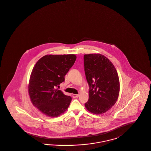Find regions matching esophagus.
Wrapping results in <instances>:
<instances>
[{
    "label": "esophagus",
    "instance_id": "obj_1",
    "mask_svg": "<svg viewBox=\"0 0 151 151\" xmlns=\"http://www.w3.org/2000/svg\"><path fill=\"white\" fill-rule=\"evenodd\" d=\"M78 94H73V98H78Z\"/></svg>",
    "mask_w": 151,
    "mask_h": 151
}]
</instances>
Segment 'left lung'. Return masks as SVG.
I'll return each instance as SVG.
<instances>
[{
	"label": "left lung",
	"mask_w": 151,
	"mask_h": 151,
	"mask_svg": "<svg viewBox=\"0 0 151 151\" xmlns=\"http://www.w3.org/2000/svg\"><path fill=\"white\" fill-rule=\"evenodd\" d=\"M84 68L89 85L88 100L85 106L95 114L106 113L116 102L120 91L118 74L109 60L100 53L83 56Z\"/></svg>",
	"instance_id": "1"
}]
</instances>
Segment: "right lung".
<instances>
[{
	"label": "right lung",
	"instance_id": "right-lung-1",
	"mask_svg": "<svg viewBox=\"0 0 151 151\" xmlns=\"http://www.w3.org/2000/svg\"><path fill=\"white\" fill-rule=\"evenodd\" d=\"M76 56L47 55L41 57L33 68L28 83L32 103L42 113L55 118L64 113L71 98L56 88L65 80V76L76 61Z\"/></svg>",
	"mask_w": 151,
	"mask_h": 151
}]
</instances>
